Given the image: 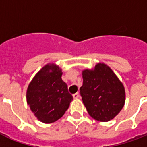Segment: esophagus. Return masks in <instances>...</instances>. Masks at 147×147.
<instances>
[{"instance_id":"obj_1","label":"esophagus","mask_w":147,"mask_h":147,"mask_svg":"<svg viewBox=\"0 0 147 147\" xmlns=\"http://www.w3.org/2000/svg\"><path fill=\"white\" fill-rule=\"evenodd\" d=\"M80 96V94H78V93H76V94H73V98H78Z\"/></svg>"}]
</instances>
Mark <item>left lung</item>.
Segmentation results:
<instances>
[{"instance_id":"1","label":"left lung","mask_w":147,"mask_h":147,"mask_svg":"<svg viewBox=\"0 0 147 147\" xmlns=\"http://www.w3.org/2000/svg\"><path fill=\"white\" fill-rule=\"evenodd\" d=\"M82 78L80 94L90 116L106 122L117 115L124 105L125 91L111 69L99 63L94 70L83 71Z\"/></svg>"}]
</instances>
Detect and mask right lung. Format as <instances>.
Masks as SVG:
<instances>
[{
	"label": "right lung",
	"mask_w": 147,
	"mask_h": 147,
	"mask_svg": "<svg viewBox=\"0 0 147 147\" xmlns=\"http://www.w3.org/2000/svg\"><path fill=\"white\" fill-rule=\"evenodd\" d=\"M61 69L47 65L33 78L26 92L31 111L41 122L49 123L62 117L73 98L62 79Z\"/></svg>",
	"instance_id": "add662e5"
}]
</instances>
